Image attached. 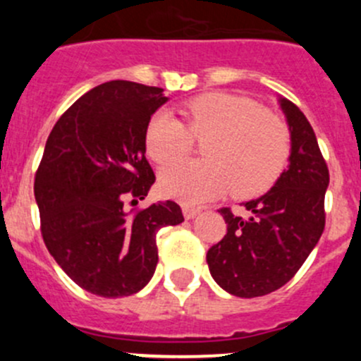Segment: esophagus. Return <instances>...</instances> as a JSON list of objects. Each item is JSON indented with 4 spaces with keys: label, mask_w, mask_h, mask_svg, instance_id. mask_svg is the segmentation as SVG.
<instances>
[{
    "label": "esophagus",
    "mask_w": 361,
    "mask_h": 361,
    "mask_svg": "<svg viewBox=\"0 0 361 361\" xmlns=\"http://www.w3.org/2000/svg\"><path fill=\"white\" fill-rule=\"evenodd\" d=\"M201 207H195V206H188V204H185L183 206V216L187 218V220H192V218L197 216L199 213H201Z\"/></svg>",
    "instance_id": "34e87169"
}]
</instances>
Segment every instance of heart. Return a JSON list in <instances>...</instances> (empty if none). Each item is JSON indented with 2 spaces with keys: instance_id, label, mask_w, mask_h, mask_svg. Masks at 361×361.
<instances>
[{
  "instance_id": "1",
  "label": "heart",
  "mask_w": 361,
  "mask_h": 361,
  "mask_svg": "<svg viewBox=\"0 0 361 361\" xmlns=\"http://www.w3.org/2000/svg\"><path fill=\"white\" fill-rule=\"evenodd\" d=\"M187 126L171 111H157L145 133L147 152L169 164L188 154L192 136L204 138V159L164 167L159 176L166 197L183 204L206 201L234 188L238 197H255L274 185L290 155L285 123L248 97L206 92L181 106Z\"/></svg>"
}]
</instances>
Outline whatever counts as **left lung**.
Masks as SVG:
<instances>
[{
  "label": "left lung",
  "instance_id": "1",
  "mask_svg": "<svg viewBox=\"0 0 361 361\" xmlns=\"http://www.w3.org/2000/svg\"><path fill=\"white\" fill-rule=\"evenodd\" d=\"M279 106L292 140L288 169L267 194L245 202L248 218L221 207L227 234L206 255L214 281L235 297H262L286 285L325 228L329 167L304 113L285 97Z\"/></svg>",
  "mask_w": 361,
  "mask_h": 361
}]
</instances>
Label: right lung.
Here are the masks:
<instances>
[{
	"mask_svg": "<svg viewBox=\"0 0 361 361\" xmlns=\"http://www.w3.org/2000/svg\"><path fill=\"white\" fill-rule=\"evenodd\" d=\"M166 101L164 89L126 80L94 87L57 120L36 171L47 250L76 285L99 297L145 288L159 262V228L183 221L173 201L126 209L155 181L145 133Z\"/></svg>",
	"mask_w": 361,
	"mask_h": 361,
	"instance_id": "obj_1",
	"label": "right lung"
}]
</instances>
